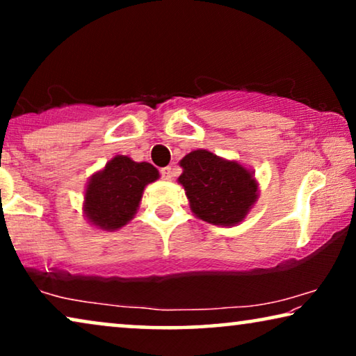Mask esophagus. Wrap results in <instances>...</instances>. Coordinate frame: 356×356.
Here are the masks:
<instances>
[{
    "mask_svg": "<svg viewBox=\"0 0 356 356\" xmlns=\"http://www.w3.org/2000/svg\"><path fill=\"white\" fill-rule=\"evenodd\" d=\"M160 175H162L163 179L170 181V179H173V177H175V170L172 167H165V168L160 170Z\"/></svg>",
    "mask_w": 356,
    "mask_h": 356,
    "instance_id": "esophagus-1",
    "label": "esophagus"
}]
</instances>
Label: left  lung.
I'll list each match as a JSON object with an SVG mask.
<instances>
[{"mask_svg":"<svg viewBox=\"0 0 356 356\" xmlns=\"http://www.w3.org/2000/svg\"><path fill=\"white\" fill-rule=\"evenodd\" d=\"M184 188L194 216L212 225L235 227L245 220L259 197L254 173L236 160L197 149L179 160Z\"/></svg>","mask_w":356,"mask_h":356,"instance_id":"obj_1","label":"left lung"}]
</instances>
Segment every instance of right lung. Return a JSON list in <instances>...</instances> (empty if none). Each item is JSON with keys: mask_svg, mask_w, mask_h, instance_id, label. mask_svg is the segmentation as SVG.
I'll return each mask as SVG.
<instances>
[{"mask_svg": "<svg viewBox=\"0 0 356 356\" xmlns=\"http://www.w3.org/2000/svg\"><path fill=\"white\" fill-rule=\"evenodd\" d=\"M159 177L154 165L115 155L87 183L82 202L87 222L100 230H120L134 218L144 188Z\"/></svg>", "mask_w": 356, "mask_h": 356, "instance_id": "obj_1", "label": "right lung"}]
</instances>
